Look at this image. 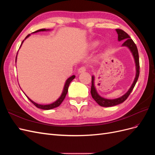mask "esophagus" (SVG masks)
Wrapping results in <instances>:
<instances>
[{
	"instance_id": "esophagus-1",
	"label": "esophagus",
	"mask_w": 155,
	"mask_h": 155,
	"mask_svg": "<svg viewBox=\"0 0 155 155\" xmlns=\"http://www.w3.org/2000/svg\"><path fill=\"white\" fill-rule=\"evenodd\" d=\"M86 70H87V68L85 67H81L78 69V73H79V74L83 73L84 72H85Z\"/></svg>"
}]
</instances>
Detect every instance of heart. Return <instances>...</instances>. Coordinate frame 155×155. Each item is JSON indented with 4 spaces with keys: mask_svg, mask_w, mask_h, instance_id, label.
<instances>
[{
    "mask_svg": "<svg viewBox=\"0 0 155 155\" xmlns=\"http://www.w3.org/2000/svg\"><path fill=\"white\" fill-rule=\"evenodd\" d=\"M97 45V42H94V43H93L92 44V46H96Z\"/></svg>",
    "mask_w": 155,
    "mask_h": 155,
    "instance_id": "obj_1",
    "label": "heart"
}]
</instances>
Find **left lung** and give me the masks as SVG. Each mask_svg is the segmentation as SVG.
Returning <instances> with one entry per match:
<instances>
[{
  "label": "left lung",
  "instance_id": "left-lung-1",
  "mask_svg": "<svg viewBox=\"0 0 155 155\" xmlns=\"http://www.w3.org/2000/svg\"><path fill=\"white\" fill-rule=\"evenodd\" d=\"M116 31L117 32V34H118V41H124V43L122 44V46H126V47H127L130 50V52L133 54V56L134 59L135 66H136V76L132 85L130 86L128 91L122 96L116 98V99H112V100L106 99V98L103 97L99 95V94L97 93L94 85L95 78L94 76H92V85H91V91L92 97L93 99L96 101V103L98 105H100L101 107H112V106L119 105L121 104V103H123L124 101H125L127 100V98L128 96H129L130 92L133 90L136 83H137L138 81L139 74H140L139 55H138V51L137 46H136L134 41L130 39V36L124 30H120V29H116Z\"/></svg>",
  "mask_w": 155,
  "mask_h": 155
}]
</instances>
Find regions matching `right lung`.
<instances>
[{
  "instance_id": "obj_1",
  "label": "right lung",
  "mask_w": 155,
  "mask_h": 155,
  "mask_svg": "<svg viewBox=\"0 0 155 155\" xmlns=\"http://www.w3.org/2000/svg\"><path fill=\"white\" fill-rule=\"evenodd\" d=\"M50 30H49V29H40V30H37V31H34V32H33L32 34H34V33H37V32H39V31H50ZM29 36H30V34L28 35L26 37V38L25 39V40L26 38H28V37ZM25 40L22 41V44L23 43V42H24ZM22 44H21V45H22ZM21 45L20 46V48H21ZM16 61H17V56H16V59H15V63H16ZM75 77H76V76H75L74 75H73V76H72L71 77H70L69 78H68V79H67V81H66V82H65V84H64V88H63V90L61 95V96L58 98V99L57 100H56V101H54V102H53L52 104H48V105L38 104H37V103L34 102V101H32L31 99H30V98H29L26 95V96L28 98V100H29L32 103V104H34L35 107H37V108H39V109H43V110H50V109H54V108L58 107H59L61 104V103H62L63 101L64 100L65 97H66V95H67V92H68V87H69L70 83V82H71V81L73 80V79L75 78Z\"/></svg>"
}]
</instances>
